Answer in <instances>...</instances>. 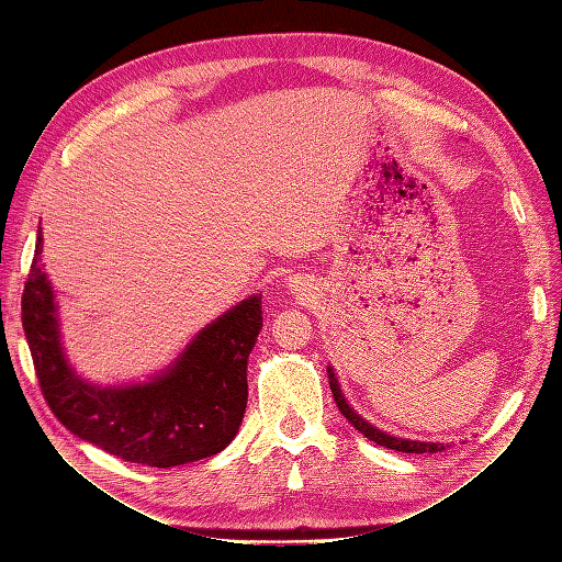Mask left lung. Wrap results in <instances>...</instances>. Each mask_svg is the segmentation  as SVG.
I'll return each mask as SVG.
<instances>
[{
    "label": "left lung",
    "mask_w": 562,
    "mask_h": 562,
    "mask_svg": "<svg viewBox=\"0 0 562 562\" xmlns=\"http://www.w3.org/2000/svg\"><path fill=\"white\" fill-rule=\"evenodd\" d=\"M328 380H330L333 398H335V403H337V407H339V413H342V415L353 424V429H359L366 438H370L372 443L384 446V448H389V450L415 452V454H422V452H440V450H446V446H443V443H417V440L396 438V436H389V434H384V431L375 429V427H372V424H368L366 419H361V417L356 415V413L351 411V407L347 405V401H345V396H342V391H339V384H337V378H335L333 368H328Z\"/></svg>",
    "instance_id": "obj_1"
}]
</instances>
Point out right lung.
<instances>
[{"mask_svg":"<svg viewBox=\"0 0 562 562\" xmlns=\"http://www.w3.org/2000/svg\"><path fill=\"white\" fill-rule=\"evenodd\" d=\"M35 262L21 300V318L42 394L63 427L124 462L180 467L225 450L246 413V366L262 328L252 295L203 328L161 378L98 389L81 382L60 349L54 291Z\"/></svg>","mask_w":562,"mask_h":562,"instance_id":"obj_1","label":"right lung"}]
</instances>
